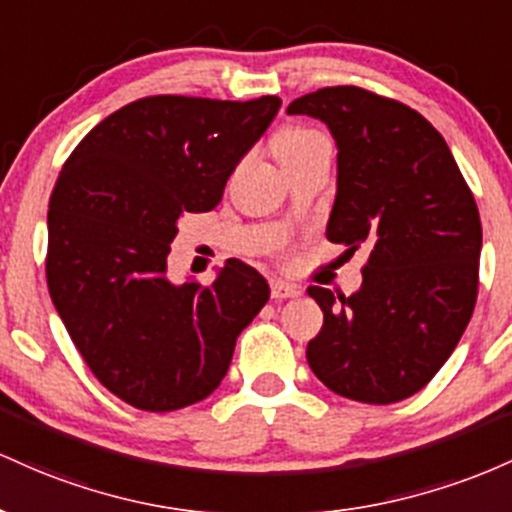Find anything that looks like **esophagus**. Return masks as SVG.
Returning <instances> with one entry per match:
<instances>
[{"mask_svg":"<svg viewBox=\"0 0 512 512\" xmlns=\"http://www.w3.org/2000/svg\"><path fill=\"white\" fill-rule=\"evenodd\" d=\"M300 292H302L300 287L292 285V283H285V280H273L271 283L273 300H287V297H297Z\"/></svg>","mask_w":512,"mask_h":512,"instance_id":"1","label":"esophagus"}]
</instances>
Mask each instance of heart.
I'll use <instances>...</instances> for the list:
<instances>
[{
	"label": "heart",
	"instance_id": "1",
	"mask_svg": "<svg viewBox=\"0 0 512 512\" xmlns=\"http://www.w3.org/2000/svg\"><path fill=\"white\" fill-rule=\"evenodd\" d=\"M319 147H329L326 137L317 130L304 128V125H290V128H283L275 135V154H278L280 164L304 157V154L314 152Z\"/></svg>",
	"mask_w": 512,
	"mask_h": 512
}]
</instances>
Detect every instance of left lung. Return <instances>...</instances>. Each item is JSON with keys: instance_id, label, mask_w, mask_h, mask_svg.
Returning <instances> with one entry per match:
<instances>
[{"instance_id": "8db88e82", "label": "left lung", "mask_w": 512, "mask_h": 512, "mask_svg": "<svg viewBox=\"0 0 512 512\" xmlns=\"http://www.w3.org/2000/svg\"><path fill=\"white\" fill-rule=\"evenodd\" d=\"M326 123L338 147L326 237L370 258L353 295L309 287L324 312L307 363L331 392L394 404L445 365L476 304L481 220L442 135L404 103L326 86L287 106Z\"/></svg>"}]
</instances>
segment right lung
Returning <instances> with one entry per match:
<instances>
[{"label":"right lung","mask_w":512,"mask_h":512,"mask_svg":"<svg viewBox=\"0 0 512 512\" xmlns=\"http://www.w3.org/2000/svg\"><path fill=\"white\" fill-rule=\"evenodd\" d=\"M280 103L147 96L101 120L57 176L50 297L96 380L135 409L176 411L215 392L268 302L266 278L237 258L212 285H176L166 256L186 212L220 203Z\"/></svg>","instance_id":"1"}]
</instances>
